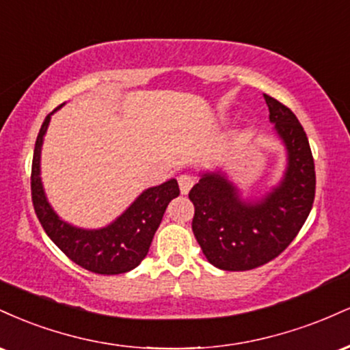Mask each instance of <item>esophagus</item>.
<instances>
[{
	"label": "esophagus",
	"mask_w": 350,
	"mask_h": 350,
	"mask_svg": "<svg viewBox=\"0 0 350 350\" xmlns=\"http://www.w3.org/2000/svg\"><path fill=\"white\" fill-rule=\"evenodd\" d=\"M178 183H179L180 192H183V194H187V192L191 191V187L194 186L196 179L192 178L191 174H180L179 178H178Z\"/></svg>",
	"instance_id": "esophagus-1"
}]
</instances>
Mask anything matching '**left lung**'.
<instances>
[{
	"mask_svg": "<svg viewBox=\"0 0 350 350\" xmlns=\"http://www.w3.org/2000/svg\"><path fill=\"white\" fill-rule=\"evenodd\" d=\"M270 122L288 150V170L260 202H243L220 172L204 174L189 192L192 232L206 258L226 271H245L284 252L306 222L316 194V171L304 128L286 105L263 94Z\"/></svg>",
	"mask_w": 350,
	"mask_h": 350,
	"instance_id": "obj_1",
	"label": "left lung"
}]
</instances>
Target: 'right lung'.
<instances>
[{"label": "right lung", "mask_w": 350, "mask_h": 350, "mask_svg": "<svg viewBox=\"0 0 350 350\" xmlns=\"http://www.w3.org/2000/svg\"><path fill=\"white\" fill-rule=\"evenodd\" d=\"M51 115L46 116L39 130L31 170L33 206L44 232L72 262L88 271L98 275H120L133 270L148 255L152 237L161 224L167 204L179 196L178 180L171 179L161 186L146 189L124 211V214L105 228L82 230L69 226L52 211L41 184V146Z\"/></svg>", "instance_id": "1"}]
</instances>
